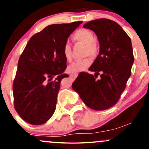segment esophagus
<instances>
[{"instance_id": "esophagus-1", "label": "esophagus", "mask_w": 149, "mask_h": 149, "mask_svg": "<svg viewBox=\"0 0 149 149\" xmlns=\"http://www.w3.org/2000/svg\"><path fill=\"white\" fill-rule=\"evenodd\" d=\"M76 76H77V73H71V74L69 75V77H70V78L72 79V80L76 78Z\"/></svg>"}]
</instances>
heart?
<instances>
[{
    "instance_id": "obj_1",
    "label": "heart",
    "mask_w": 149,
    "mask_h": 149,
    "mask_svg": "<svg viewBox=\"0 0 149 149\" xmlns=\"http://www.w3.org/2000/svg\"><path fill=\"white\" fill-rule=\"evenodd\" d=\"M73 39L76 42L82 43L86 45L85 54L86 55L95 56L97 53V46L95 45V37L93 33L88 29H80L73 35ZM63 54L67 61H70L72 56V49L69 43H66L63 47ZM91 65V60L88 58L82 60L75 61L69 66L71 72L76 73L78 71L84 70Z\"/></svg>"
}]
</instances>
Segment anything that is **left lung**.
Returning a JSON list of instances; mask_svg holds the SVG:
<instances>
[{
  "instance_id": "left-lung-1",
  "label": "left lung",
  "mask_w": 149,
  "mask_h": 149,
  "mask_svg": "<svg viewBox=\"0 0 149 149\" xmlns=\"http://www.w3.org/2000/svg\"><path fill=\"white\" fill-rule=\"evenodd\" d=\"M83 27L97 35L100 52L88 69L94 76L80 73L72 88L88 108L104 110L116 104L125 89L134 61L132 41L118 24L109 19L90 21Z\"/></svg>"
}]
</instances>
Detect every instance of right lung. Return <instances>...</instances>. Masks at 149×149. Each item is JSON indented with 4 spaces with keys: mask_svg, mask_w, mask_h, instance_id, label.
I'll use <instances>...</instances> for the list:
<instances>
[{
    "mask_svg": "<svg viewBox=\"0 0 149 149\" xmlns=\"http://www.w3.org/2000/svg\"><path fill=\"white\" fill-rule=\"evenodd\" d=\"M82 22L47 26L30 39L19 59L13 84L14 107L23 120L38 125L46 123L56 109L67 61L63 47ZM55 75L57 78L52 81Z\"/></svg>",
    "mask_w": 149,
    "mask_h": 149,
    "instance_id": "1",
    "label": "right lung"
}]
</instances>
